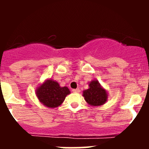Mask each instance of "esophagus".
Returning a JSON list of instances; mask_svg holds the SVG:
<instances>
[{
	"label": "esophagus",
	"instance_id": "34e87169",
	"mask_svg": "<svg viewBox=\"0 0 149 149\" xmlns=\"http://www.w3.org/2000/svg\"><path fill=\"white\" fill-rule=\"evenodd\" d=\"M73 92H74V93H79V92H80V89H79V88L73 89Z\"/></svg>",
	"mask_w": 149,
	"mask_h": 149
}]
</instances>
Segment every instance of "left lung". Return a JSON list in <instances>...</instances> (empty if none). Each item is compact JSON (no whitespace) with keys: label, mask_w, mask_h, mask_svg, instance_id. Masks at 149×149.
I'll return each mask as SVG.
<instances>
[{"label":"left lung","mask_w":149,"mask_h":149,"mask_svg":"<svg viewBox=\"0 0 149 149\" xmlns=\"http://www.w3.org/2000/svg\"><path fill=\"white\" fill-rule=\"evenodd\" d=\"M84 100L92 107L102 106L107 102L108 93L96 79L88 82V88L83 91Z\"/></svg>","instance_id":"obj_1"}]
</instances>
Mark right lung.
Listing matches in <instances>:
<instances>
[{
    "mask_svg": "<svg viewBox=\"0 0 149 149\" xmlns=\"http://www.w3.org/2000/svg\"><path fill=\"white\" fill-rule=\"evenodd\" d=\"M36 96L43 105L49 108L59 107L65 100L70 91L67 86H61L52 79H49L42 84H39L36 88Z\"/></svg>",
    "mask_w": 149,
    "mask_h": 149,
    "instance_id": "obj_1",
    "label": "right lung"
}]
</instances>
